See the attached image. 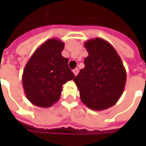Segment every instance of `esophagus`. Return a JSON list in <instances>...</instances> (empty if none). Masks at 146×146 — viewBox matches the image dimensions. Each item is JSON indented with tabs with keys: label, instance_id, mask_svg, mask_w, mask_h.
<instances>
[{
	"label": "esophagus",
	"instance_id": "obj_1",
	"mask_svg": "<svg viewBox=\"0 0 146 146\" xmlns=\"http://www.w3.org/2000/svg\"><path fill=\"white\" fill-rule=\"evenodd\" d=\"M73 73H74V75L76 76V75L78 73V68H75V69H73Z\"/></svg>",
	"mask_w": 146,
	"mask_h": 146
}]
</instances>
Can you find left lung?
Segmentation results:
<instances>
[{
	"instance_id": "1",
	"label": "left lung",
	"mask_w": 146,
	"mask_h": 146,
	"mask_svg": "<svg viewBox=\"0 0 146 146\" xmlns=\"http://www.w3.org/2000/svg\"><path fill=\"white\" fill-rule=\"evenodd\" d=\"M89 56L84 68L75 77L81 102L94 111H103L115 105L121 97L127 74L114 47L101 38L84 43Z\"/></svg>"
}]
</instances>
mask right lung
Listing matches in <instances>:
<instances>
[{
  "label": "right lung",
  "instance_id": "right-lung-1",
  "mask_svg": "<svg viewBox=\"0 0 146 146\" xmlns=\"http://www.w3.org/2000/svg\"><path fill=\"white\" fill-rule=\"evenodd\" d=\"M64 43L58 39L44 41L27 62L22 83L24 93L32 104L50 107L59 101L62 85L74 78L68 59L62 56Z\"/></svg>",
  "mask_w": 146,
  "mask_h": 146
}]
</instances>
